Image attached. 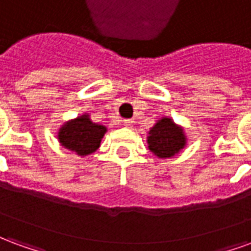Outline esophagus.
Here are the masks:
<instances>
[{"instance_id": "esophagus-1", "label": "esophagus", "mask_w": 251, "mask_h": 251, "mask_svg": "<svg viewBox=\"0 0 251 251\" xmlns=\"http://www.w3.org/2000/svg\"><path fill=\"white\" fill-rule=\"evenodd\" d=\"M133 124H134V121H133V120H125V121H124V126H125V127H129V129H130V127H133Z\"/></svg>"}]
</instances>
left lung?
I'll list each match as a JSON object with an SVG mask.
<instances>
[{
	"label": "left lung",
	"mask_w": 251,
	"mask_h": 251,
	"mask_svg": "<svg viewBox=\"0 0 251 251\" xmlns=\"http://www.w3.org/2000/svg\"><path fill=\"white\" fill-rule=\"evenodd\" d=\"M148 134V148L158 158L174 157L187 145L184 129L168 117L160 118Z\"/></svg>",
	"instance_id": "1"
}]
</instances>
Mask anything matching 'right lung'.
<instances>
[{
  "label": "right lung",
  "mask_w": 251,
  "mask_h": 251,
  "mask_svg": "<svg viewBox=\"0 0 251 251\" xmlns=\"http://www.w3.org/2000/svg\"><path fill=\"white\" fill-rule=\"evenodd\" d=\"M106 131V126L95 124L90 120V115L83 114L62 125L57 131V140L62 147L83 157L98 151Z\"/></svg>",
  "instance_id": "right-lung-1"
}]
</instances>
